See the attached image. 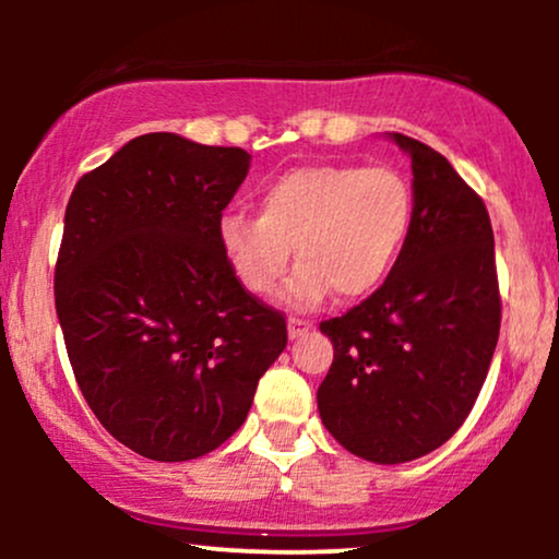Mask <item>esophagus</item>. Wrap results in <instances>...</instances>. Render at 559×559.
I'll return each mask as SVG.
<instances>
[{"label": "esophagus", "mask_w": 559, "mask_h": 559, "mask_svg": "<svg viewBox=\"0 0 559 559\" xmlns=\"http://www.w3.org/2000/svg\"><path fill=\"white\" fill-rule=\"evenodd\" d=\"M310 329H312L310 320L297 318V316L288 318V338H299V336H305V333L310 331Z\"/></svg>", "instance_id": "esophagus-1"}]
</instances>
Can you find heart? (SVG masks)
Returning <instances> with one entry per match:
<instances>
[{
  "label": "heart",
  "mask_w": 559,
  "mask_h": 559,
  "mask_svg": "<svg viewBox=\"0 0 559 559\" xmlns=\"http://www.w3.org/2000/svg\"><path fill=\"white\" fill-rule=\"evenodd\" d=\"M415 217L413 186L394 168L307 165L262 189L260 215L221 217L223 254L247 292L271 297L292 249L301 265L286 299L316 307L333 292L370 297L394 273Z\"/></svg>",
  "instance_id": "b5f03b06"
}]
</instances>
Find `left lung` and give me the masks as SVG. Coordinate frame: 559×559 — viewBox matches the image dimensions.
<instances>
[{"label":"left lung","instance_id":"1","mask_svg":"<svg viewBox=\"0 0 559 559\" xmlns=\"http://www.w3.org/2000/svg\"><path fill=\"white\" fill-rule=\"evenodd\" d=\"M413 159L415 217L394 273L342 318L320 323L333 362L320 420L378 465L418 460L471 415L502 323L486 204L439 152L394 133Z\"/></svg>","mask_w":559,"mask_h":559}]
</instances>
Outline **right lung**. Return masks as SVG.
Returning a JSON list of instances; mask_svg holds the SVG:
<instances>
[{
	"mask_svg": "<svg viewBox=\"0 0 559 559\" xmlns=\"http://www.w3.org/2000/svg\"><path fill=\"white\" fill-rule=\"evenodd\" d=\"M247 170L239 146L144 133L70 194L57 318L83 400L141 457L221 447L288 342L284 312L241 286L217 236Z\"/></svg>",
	"mask_w": 559,
	"mask_h": 559,
	"instance_id": "add662e5",
	"label": "right lung"
}]
</instances>
